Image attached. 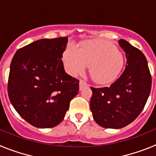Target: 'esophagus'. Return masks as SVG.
<instances>
[{
  "label": "esophagus",
  "instance_id": "34e87169",
  "mask_svg": "<svg viewBox=\"0 0 156 156\" xmlns=\"http://www.w3.org/2000/svg\"><path fill=\"white\" fill-rule=\"evenodd\" d=\"M87 83L85 80H80V90L83 87L87 86Z\"/></svg>",
  "mask_w": 156,
  "mask_h": 156
}]
</instances>
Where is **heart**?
<instances>
[{"label":"heart","instance_id":"obj_1","mask_svg":"<svg viewBox=\"0 0 156 156\" xmlns=\"http://www.w3.org/2000/svg\"><path fill=\"white\" fill-rule=\"evenodd\" d=\"M66 71L72 76L82 74L90 66L92 79L98 83H108L116 79L124 66V58L109 41H88L80 50L73 46L63 53Z\"/></svg>","mask_w":156,"mask_h":156}]
</instances>
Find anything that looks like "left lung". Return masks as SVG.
Masks as SVG:
<instances>
[{
  "label": "left lung",
  "instance_id": "left-lung-1",
  "mask_svg": "<svg viewBox=\"0 0 156 156\" xmlns=\"http://www.w3.org/2000/svg\"><path fill=\"white\" fill-rule=\"evenodd\" d=\"M119 44L126 53L122 75L108 87H90V106L94 121L105 128L119 129L142 112L151 88V76L144 54L125 40Z\"/></svg>",
  "mask_w": 156,
  "mask_h": 156
}]
</instances>
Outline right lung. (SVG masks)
I'll return each instance as SVG.
<instances>
[{
    "label": "right lung",
    "instance_id": "right-lung-1",
    "mask_svg": "<svg viewBox=\"0 0 156 156\" xmlns=\"http://www.w3.org/2000/svg\"><path fill=\"white\" fill-rule=\"evenodd\" d=\"M67 43V37L39 40L19 49L12 58L8 97L32 126L59 124L79 91V80L66 73L62 61Z\"/></svg>",
    "mask_w": 156,
    "mask_h": 156
}]
</instances>
